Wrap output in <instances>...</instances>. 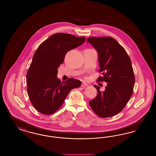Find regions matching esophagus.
Wrapping results in <instances>:
<instances>
[{
  "instance_id": "esophagus-1",
  "label": "esophagus",
  "mask_w": 156,
  "mask_h": 156,
  "mask_svg": "<svg viewBox=\"0 0 156 156\" xmlns=\"http://www.w3.org/2000/svg\"><path fill=\"white\" fill-rule=\"evenodd\" d=\"M88 86V84L87 83H85V82H83L82 83V85H81V87H87Z\"/></svg>"
}]
</instances>
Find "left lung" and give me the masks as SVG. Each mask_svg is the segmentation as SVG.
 <instances>
[{
  "instance_id": "8db88e82",
  "label": "left lung",
  "mask_w": 156,
  "mask_h": 156,
  "mask_svg": "<svg viewBox=\"0 0 156 156\" xmlns=\"http://www.w3.org/2000/svg\"><path fill=\"white\" fill-rule=\"evenodd\" d=\"M87 41L98 53L99 72H102L103 76L98 80L107 83L103 92L94 85L98 93L89 105L99 117H112L122 111L133 93L135 79L131 59L112 37H89Z\"/></svg>"
}]
</instances>
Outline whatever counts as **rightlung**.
<instances>
[{
  "instance_id": "add662e5",
  "label": "right lung",
  "mask_w": 156,
  "mask_h": 156,
  "mask_svg": "<svg viewBox=\"0 0 156 156\" xmlns=\"http://www.w3.org/2000/svg\"><path fill=\"white\" fill-rule=\"evenodd\" d=\"M85 41L84 37L57 33L37 48L27 74L28 94L37 112L46 115L56 112L71 90L81 86V81L74 78L61 82L57 75L68 51L81 46Z\"/></svg>"
}]
</instances>
